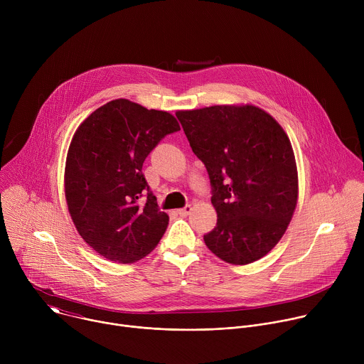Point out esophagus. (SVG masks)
<instances>
[{"label": "esophagus", "mask_w": 364, "mask_h": 364, "mask_svg": "<svg viewBox=\"0 0 364 364\" xmlns=\"http://www.w3.org/2000/svg\"><path fill=\"white\" fill-rule=\"evenodd\" d=\"M191 209H193V207H191L190 204H187V205H184V207H183V209H178V210H177V213H178L180 216H187V215H190Z\"/></svg>", "instance_id": "1"}]
</instances>
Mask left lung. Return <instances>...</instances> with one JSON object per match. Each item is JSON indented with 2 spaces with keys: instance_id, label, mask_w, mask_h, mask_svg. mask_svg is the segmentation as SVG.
<instances>
[{
  "instance_id": "8db88e82",
  "label": "left lung",
  "mask_w": 364,
  "mask_h": 364,
  "mask_svg": "<svg viewBox=\"0 0 364 364\" xmlns=\"http://www.w3.org/2000/svg\"><path fill=\"white\" fill-rule=\"evenodd\" d=\"M213 187L216 228L204 243L222 261L247 265L284 236L298 201V171L282 127L255 105L176 112Z\"/></svg>"
}]
</instances>
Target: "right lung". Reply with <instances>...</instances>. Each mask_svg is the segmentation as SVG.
<instances>
[{
	"instance_id": "obj_1",
	"label": "right lung",
	"mask_w": 364,
	"mask_h": 364,
	"mask_svg": "<svg viewBox=\"0 0 364 364\" xmlns=\"http://www.w3.org/2000/svg\"><path fill=\"white\" fill-rule=\"evenodd\" d=\"M176 131L170 112L128 99L105 103L76 129L65 167L69 213L82 239L108 261L134 264L163 237L168 215L159 210L142 164Z\"/></svg>"
}]
</instances>
